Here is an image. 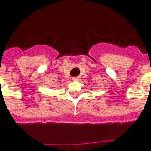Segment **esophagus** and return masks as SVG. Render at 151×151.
<instances>
[{
    "mask_svg": "<svg viewBox=\"0 0 151 151\" xmlns=\"http://www.w3.org/2000/svg\"><path fill=\"white\" fill-rule=\"evenodd\" d=\"M79 79H80L79 77H73V78H72V80L73 81H78Z\"/></svg>",
    "mask_w": 151,
    "mask_h": 151,
    "instance_id": "obj_1",
    "label": "esophagus"
}]
</instances>
